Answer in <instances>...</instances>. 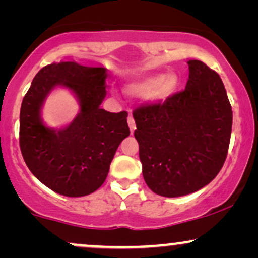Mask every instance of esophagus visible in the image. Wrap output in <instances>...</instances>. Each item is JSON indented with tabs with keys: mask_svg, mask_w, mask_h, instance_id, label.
I'll return each instance as SVG.
<instances>
[{
	"mask_svg": "<svg viewBox=\"0 0 258 258\" xmlns=\"http://www.w3.org/2000/svg\"><path fill=\"white\" fill-rule=\"evenodd\" d=\"M127 122H128V127H130V130H131V133L135 132V130H136L135 119H133L132 116H128V119H127Z\"/></svg>",
	"mask_w": 258,
	"mask_h": 258,
	"instance_id": "1",
	"label": "esophagus"
}]
</instances>
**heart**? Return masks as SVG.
Returning a JSON list of instances; mask_svg holds the SVG:
<instances>
[{
	"instance_id": "obj_1",
	"label": "heart",
	"mask_w": 258,
	"mask_h": 258,
	"mask_svg": "<svg viewBox=\"0 0 258 258\" xmlns=\"http://www.w3.org/2000/svg\"><path fill=\"white\" fill-rule=\"evenodd\" d=\"M178 76L174 73H167L161 76L150 75L136 80L126 86L125 91L130 96H147L150 102L159 103L170 98L178 87Z\"/></svg>"
}]
</instances>
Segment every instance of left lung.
<instances>
[{
  "label": "left lung",
  "instance_id": "1",
  "mask_svg": "<svg viewBox=\"0 0 258 258\" xmlns=\"http://www.w3.org/2000/svg\"><path fill=\"white\" fill-rule=\"evenodd\" d=\"M185 90L135 109V137L147 185L177 198L209 184L226 161L233 112L217 73L189 60Z\"/></svg>",
  "mask_w": 258,
  "mask_h": 258
}]
</instances>
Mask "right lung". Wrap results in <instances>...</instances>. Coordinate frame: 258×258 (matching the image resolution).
<instances>
[{
	"label": "right lung",
	"instance_id": "obj_1",
	"mask_svg": "<svg viewBox=\"0 0 258 258\" xmlns=\"http://www.w3.org/2000/svg\"><path fill=\"white\" fill-rule=\"evenodd\" d=\"M106 72L75 61L46 65L23 99L19 144L26 166L41 183L64 197L96 191L120 143L130 136L126 111L100 108L106 96ZM57 87L72 90L80 105L76 119L59 130L47 127L40 117L44 100Z\"/></svg>",
	"mask_w": 258,
	"mask_h": 258
}]
</instances>
